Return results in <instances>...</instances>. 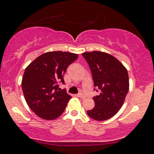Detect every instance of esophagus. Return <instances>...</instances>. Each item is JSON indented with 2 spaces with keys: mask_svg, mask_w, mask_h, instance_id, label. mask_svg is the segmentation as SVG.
<instances>
[{
  "mask_svg": "<svg viewBox=\"0 0 154 154\" xmlns=\"http://www.w3.org/2000/svg\"><path fill=\"white\" fill-rule=\"evenodd\" d=\"M78 97H80V98H82V99H85V95H83V94L82 93V92H80V93H79Z\"/></svg>",
  "mask_w": 154,
  "mask_h": 154,
  "instance_id": "1",
  "label": "esophagus"
}]
</instances>
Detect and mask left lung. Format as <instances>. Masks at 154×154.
<instances>
[{
  "label": "left lung",
  "mask_w": 154,
  "mask_h": 154,
  "mask_svg": "<svg viewBox=\"0 0 154 154\" xmlns=\"http://www.w3.org/2000/svg\"><path fill=\"white\" fill-rule=\"evenodd\" d=\"M92 72L94 86L100 90L93 97L95 107L88 110L92 119L103 121L113 117L123 106L129 90L126 68L118 59L100 51L82 53Z\"/></svg>",
  "instance_id": "left-lung-1"
}]
</instances>
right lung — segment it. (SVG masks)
I'll return each mask as SVG.
<instances>
[{
    "label": "right lung",
    "instance_id": "1",
    "mask_svg": "<svg viewBox=\"0 0 154 154\" xmlns=\"http://www.w3.org/2000/svg\"><path fill=\"white\" fill-rule=\"evenodd\" d=\"M78 58L77 54L49 51L35 59L26 68L21 87L30 109L44 120H54L61 116L72 97L58 83L64 84L63 75L70 64Z\"/></svg>",
    "mask_w": 154,
    "mask_h": 154
}]
</instances>
